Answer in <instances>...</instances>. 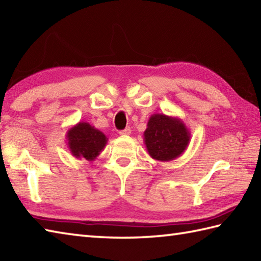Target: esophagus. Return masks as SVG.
Here are the masks:
<instances>
[{"mask_svg":"<svg viewBox=\"0 0 261 261\" xmlns=\"http://www.w3.org/2000/svg\"><path fill=\"white\" fill-rule=\"evenodd\" d=\"M119 134L120 135H129L130 134V128H129V127H126L125 129H122V130L119 132Z\"/></svg>","mask_w":261,"mask_h":261,"instance_id":"34e87169","label":"esophagus"}]
</instances>
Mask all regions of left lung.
<instances>
[{
  "mask_svg": "<svg viewBox=\"0 0 261 261\" xmlns=\"http://www.w3.org/2000/svg\"><path fill=\"white\" fill-rule=\"evenodd\" d=\"M144 144L152 159L171 161L188 149L191 133L184 121L177 117L154 114L147 121Z\"/></svg>",
  "mask_w": 261,
  "mask_h": 261,
  "instance_id": "1",
  "label": "left lung"
}]
</instances>
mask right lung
I'll list each match as a JSON object with an SVG mask.
<instances>
[{
    "label": "right lung",
    "mask_w": 261,
    "mask_h": 261,
    "mask_svg": "<svg viewBox=\"0 0 261 261\" xmlns=\"http://www.w3.org/2000/svg\"><path fill=\"white\" fill-rule=\"evenodd\" d=\"M66 139L71 154L88 161H94L108 143L107 136L101 130L85 121H80L68 129Z\"/></svg>",
    "instance_id": "obj_1"
}]
</instances>
